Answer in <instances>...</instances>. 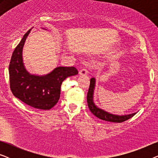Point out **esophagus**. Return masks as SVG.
Returning <instances> with one entry per match:
<instances>
[{
    "label": "esophagus",
    "mask_w": 158,
    "mask_h": 158,
    "mask_svg": "<svg viewBox=\"0 0 158 158\" xmlns=\"http://www.w3.org/2000/svg\"><path fill=\"white\" fill-rule=\"evenodd\" d=\"M79 74L81 75H86L88 74V70L85 68L81 69V70L79 71Z\"/></svg>",
    "instance_id": "34e87169"
}]
</instances>
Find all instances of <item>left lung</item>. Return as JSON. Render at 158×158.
<instances>
[{
    "instance_id": "8db88e82",
    "label": "left lung",
    "mask_w": 158,
    "mask_h": 158,
    "mask_svg": "<svg viewBox=\"0 0 158 158\" xmlns=\"http://www.w3.org/2000/svg\"><path fill=\"white\" fill-rule=\"evenodd\" d=\"M96 81L95 77H92L90 79L89 90H88L87 94V102L88 108H89L90 111L92 112L94 115L96 116L98 118H100V119L107 121V122L120 123L128 120L129 118H131L137 114V112H135V113L125 114V115H117V114L109 113V112L97 106V105H96L94 100V90L95 87H96Z\"/></svg>"
}]
</instances>
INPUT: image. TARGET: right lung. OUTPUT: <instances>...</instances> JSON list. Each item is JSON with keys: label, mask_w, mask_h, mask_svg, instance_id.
Returning a JSON list of instances; mask_svg holds the SVG:
<instances>
[{"label": "right lung", "mask_w": 158, "mask_h": 158, "mask_svg": "<svg viewBox=\"0 0 158 158\" xmlns=\"http://www.w3.org/2000/svg\"><path fill=\"white\" fill-rule=\"evenodd\" d=\"M31 30L23 35L11 56L8 68L10 90L15 97L26 104L35 109L49 110L59 101L64 80L78 72L74 67L60 66L44 75L31 74L25 68L23 60V48Z\"/></svg>", "instance_id": "right-lung-1"}]
</instances>
